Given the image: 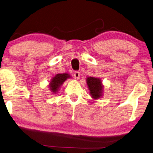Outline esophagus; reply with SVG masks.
Here are the masks:
<instances>
[{
	"instance_id": "obj_1",
	"label": "esophagus",
	"mask_w": 153,
	"mask_h": 153,
	"mask_svg": "<svg viewBox=\"0 0 153 153\" xmlns=\"http://www.w3.org/2000/svg\"><path fill=\"white\" fill-rule=\"evenodd\" d=\"M74 76L76 79H79V77H80V72H78V71H76V72H74Z\"/></svg>"
}]
</instances>
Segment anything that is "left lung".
I'll return each mask as SVG.
<instances>
[{"mask_svg":"<svg viewBox=\"0 0 153 153\" xmlns=\"http://www.w3.org/2000/svg\"><path fill=\"white\" fill-rule=\"evenodd\" d=\"M86 82L92 97L98 99L101 97L103 91V85L101 80L95 77H88Z\"/></svg>","mask_w":153,"mask_h":153,"instance_id":"8db88e82","label":"left lung"}]
</instances>
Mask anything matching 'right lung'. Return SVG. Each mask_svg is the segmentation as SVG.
<instances>
[{"instance_id": "obj_1", "label": "right lung", "mask_w": 153, "mask_h": 153, "mask_svg": "<svg viewBox=\"0 0 153 153\" xmlns=\"http://www.w3.org/2000/svg\"><path fill=\"white\" fill-rule=\"evenodd\" d=\"M68 78H70V75L68 74H57L53 79H51V81L49 83V88L53 93H56L59 89L64 81L67 80Z\"/></svg>"}]
</instances>
